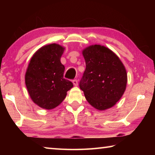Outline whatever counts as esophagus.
<instances>
[{
    "mask_svg": "<svg viewBox=\"0 0 155 155\" xmlns=\"http://www.w3.org/2000/svg\"><path fill=\"white\" fill-rule=\"evenodd\" d=\"M72 83H73V84H74V86H78V81L77 79L73 80Z\"/></svg>",
    "mask_w": 155,
    "mask_h": 155,
    "instance_id": "1",
    "label": "esophagus"
}]
</instances>
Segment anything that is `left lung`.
I'll list each match as a JSON object with an SVG mask.
<instances>
[{"label":"left lung","instance_id":"8db88e82","mask_svg":"<svg viewBox=\"0 0 155 155\" xmlns=\"http://www.w3.org/2000/svg\"><path fill=\"white\" fill-rule=\"evenodd\" d=\"M86 68L79 83L91 106L103 111L114 106L124 94L127 74L119 57L98 44L83 51Z\"/></svg>","mask_w":155,"mask_h":155}]
</instances>
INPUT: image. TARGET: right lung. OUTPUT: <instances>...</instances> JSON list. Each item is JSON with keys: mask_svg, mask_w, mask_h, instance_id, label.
Instances as JSON below:
<instances>
[{"mask_svg": "<svg viewBox=\"0 0 155 155\" xmlns=\"http://www.w3.org/2000/svg\"><path fill=\"white\" fill-rule=\"evenodd\" d=\"M65 48L57 44L41 47L31 57L25 74V83L34 103L46 109L62 103L73 87L65 79V67L60 59Z\"/></svg>", "mask_w": 155, "mask_h": 155, "instance_id": "right-lung-1", "label": "right lung"}]
</instances>
